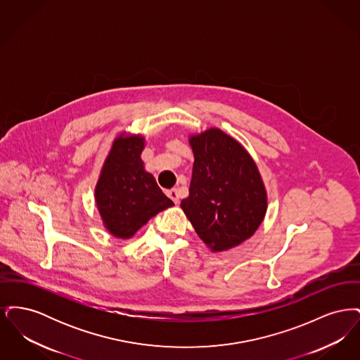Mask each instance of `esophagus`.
<instances>
[{
    "label": "esophagus",
    "mask_w": 360,
    "mask_h": 360,
    "mask_svg": "<svg viewBox=\"0 0 360 360\" xmlns=\"http://www.w3.org/2000/svg\"><path fill=\"white\" fill-rule=\"evenodd\" d=\"M166 194H167V197H169V198H172L174 204H178V202H179V193H178V190H176V188L167 190V191H166Z\"/></svg>",
    "instance_id": "esophagus-1"
}]
</instances>
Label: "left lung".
<instances>
[{
	"instance_id": "1",
	"label": "left lung",
	"mask_w": 360,
	"mask_h": 360,
	"mask_svg": "<svg viewBox=\"0 0 360 360\" xmlns=\"http://www.w3.org/2000/svg\"><path fill=\"white\" fill-rule=\"evenodd\" d=\"M194 165L181 207L213 252L231 250L257 232L267 191L257 163L236 139L219 128L190 135Z\"/></svg>"
}]
</instances>
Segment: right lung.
<instances>
[{"label": "right lung", "mask_w": 360, "mask_h": 360, "mask_svg": "<svg viewBox=\"0 0 360 360\" xmlns=\"http://www.w3.org/2000/svg\"><path fill=\"white\" fill-rule=\"evenodd\" d=\"M144 146L139 134L116 137L94 188L103 226L117 239H131L151 217L174 205L144 169Z\"/></svg>", "instance_id": "1"}]
</instances>
